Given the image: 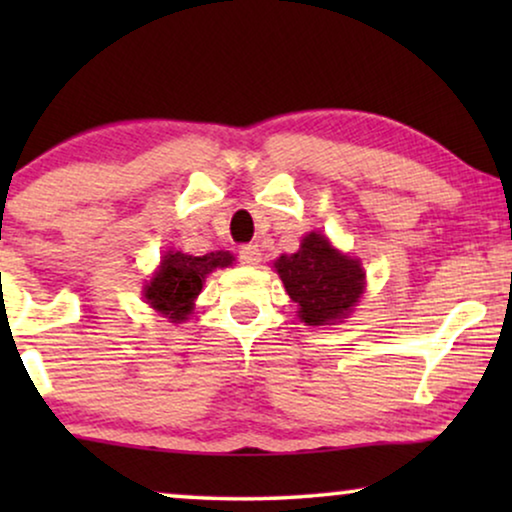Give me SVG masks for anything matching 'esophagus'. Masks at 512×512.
Instances as JSON below:
<instances>
[{
  "instance_id": "esophagus-1",
  "label": "esophagus",
  "mask_w": 512,
  "mask_h": 512,
  "mask_svg": "<svg viewBox=\"0 0 512 512\" xmlns=\"http://www.w3.org/2000/svg\"><path fill=\"white\" fill-rule=\"evenodd\" d=\"M240 261L244 265H258V261H261V249L256 244H244V247H240Z\"/></svg>"
}]
</instances>
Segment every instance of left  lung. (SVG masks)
Listing matches in <instances>:
<instances>
[{
  "instance_id": "left-lung-1",
  "label": "left lung",
  "mask_w": 512,
  "mask_h": 512,
  "mask_svg": "<svg viewBox=\"0 0 512 512\" xmlns=\"http://www.w3.org/2000/svg\"><path fill=\"white\" fill-rule=\"evenodd\" d=\"M275 268L298 317L310 326L333 324L352 310L363 293V270L352 256L340 254L324 235L310 233L298 254L279 256Z\"/></svg>"
}]
</instances>
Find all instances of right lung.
Returning a JSON list of instances; mask_svg holds the SVG:
<instances>
[{
    "label": "right lung",
    "mask_w": 512,
    "mask_h": 512,
    "mask_svg": "<svg viewBox=\"0 0 512 512\" xmlns=\"http://www.w3.org/2000/svg\"><path fill=\"white\" fill-rule=\"evenodd\" d=\"M233 263L228 251H212L205 256L181 254V251H167L160 263V270L146 284L144 298L149 300L153 310L167 314L172 321L186 319L193 310V300L202 289V282L214 268H226Z\"/></svg>",
    "instance_id": "add662e5"
}]
</instances>
